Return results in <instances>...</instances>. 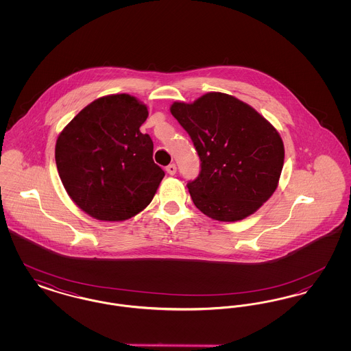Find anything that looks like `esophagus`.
I'll return each instance as SVG.
<instances>
[{
  "mask_svg": "<svg viewBox=\"0 0 351 351\" xmlns=\"http://www.w3.org/2000/svg\"><path fill=\"white\" fill-rule=\"evenodd\" d=\"M166 171H167V173H169V175H175L176 173V165H173V163L168 165L167 167H166Z\"/></svg>",
  "mask_w": 351,
  "mask_h": 351,
  "instance_id": "obj_1",
  "label": "esophagus"
}]
</instances>
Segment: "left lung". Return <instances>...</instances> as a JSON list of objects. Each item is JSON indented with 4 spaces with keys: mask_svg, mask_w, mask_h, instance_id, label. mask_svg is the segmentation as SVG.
Masks as SVG:
<instances>
[{
    "mask_svg": "<svg viewBox=\"0 0 351 351\" xmlns=\"http://www.w3.org/2000/svg\"><path fill=\"white\" fill-rule=\"evenodd\" d=\"M169 110L200 156V173L186 186L204 215L239 221L272 196L283 169L284 145L266 118L219 92H209L192 104L173 102Z\"/></svg>",
    "mask_w": 351,
    "mask_h": 351,
    "instance_id": "1",
    "label": "left lung"
}]
</instances>
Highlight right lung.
I'll return each instance as SVG.
<instances>
[{
  "mask_svg": "<svg viewBox=\"0 0 351 351\" xmlns=\"http://www.w3.org/2000/svg\"><path fill=\"white\" fill-rule=\"evenodd\" d=\"M145 104L109 95L86 105L59 134L55 160L72 201L90 217L125 221L150 204L165 171L154 163V143L139 128Z\"/></svg>",
  "mask_w": 351,
  "mask_h": 351,
  "instance_id": "right-lung-1",
  "label": "right lung"
}]
</instances>
